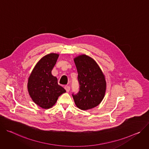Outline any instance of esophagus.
<instances>
[{
    "instance_id": "obj_1",
    "label": "esophagus",
    "mask_w": 149,
    "mask_h": 149,
    "mask_svg": "<svg viewBox=\"0 0 149 149\" xmlns=\"http://www.w3.org/2000/svg\"><path fill=\"white\" fill-rule=\"evenodd\" d=\"M64 89H65V91H67V92H69L70 88V86H69L65 85V86H64Z\"/></svg>"
}]
</instances>
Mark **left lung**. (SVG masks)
<instances>
[{"instance_id":"left-lung-1","label":"left lung","mask_w":149,"mask_h":149,"mask_svg":"<svg viewBox=\"0 0 149 149\" xmlns=\"http://www.w3.org/2000/svg\"><path fill=\"white\" fill-rule=\"evenodd\" d=\"M79 84V91L72 94L77 107L88 110L96 107L104 97L106 91L105 76L96 62L85 54L74 58Z\"/></svg>"}]
</instances>
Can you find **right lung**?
Masks as SVG:
<instances>
[{
    "instance_id": "1",
    "label": "right lung",
    "mask_w": 149,
    "mask_h": 149,
    "mask_svg": "<svg viewBox=\"0 0 149 149\" xmlns=\"http://www.w3.org/2000/svg\"><path fill=\"white\" fill-rule=\"evenodd\" d=\"M59 54L49 53L36 64L28 81L29 94L37 105L44 109L52 108L58 97L65 90L57 83V79L52 74Z\"/></svg>"
}]
</instances>
